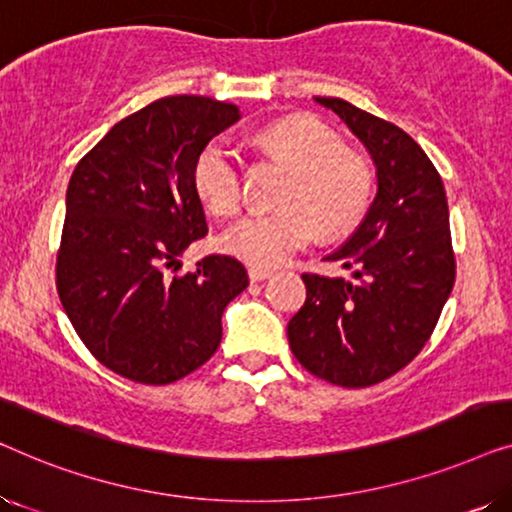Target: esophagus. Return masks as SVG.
I'll list each match as a JSON object with an SVG mask.
<instances>
[{
    "mask_svg": "<svg viewBox=\"0 0 512 512\" xmlns=\"http://www.w3.org/2000/svg\"><path fill=\"white\" fill-rule=\"evenodd\" d=\"M272 277V270L268 268H249V279L251 282H263V279Z\"/></svg>",
    "mask_w": 512,
    "mask_h": 512,
    "instance_id": "esophagus-1",
    "label": "esophagus"
}]
</instances>
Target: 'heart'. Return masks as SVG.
Listing matches in <instances>:
<instances>
[{
    "label": "heart",
    "instance_id": "heart-1",
    "mask_svg": "<svg viewBox=\"0 0 512 512\" xmlns=\"http://www.w3.org/2000/svg\"><path fill=\"white\" fill-rule=\"evenodd\" d=\"M258 149L293 170L279 212L242 216L221 235V249L240 261L268 268L310 247L324 230L338 237L363 219L373 198L375 174L368 158L352 149L333 128L314 116H289L254 135ZM193 188L216 216L242 207L244 172L233 149L214 139L193 163Z\"/></svg>",
    "mask_w": 512,
    "mask_h": 512
}]
</instances>
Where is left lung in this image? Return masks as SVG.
I'll return each mask as SVG.
<instances>
[{
	"label": "left lung",
	"instance_id": "1",
	"mask_svg": "<svg viewBox=\"0 0 512 512\" xmlns=\"http://www.w3.org/2000/svg\"><path fill=\"white\" fill-rule=\"evenodd\" d=\"M366 144L377 195L345 247L326 256L354 279L305 272V305L289 321V345L321 380L347 389L377 384L429 342L454 263L443 179L408 132L340 97H314Z\"/></svg>",
	"mask_w": 512,
	"mask_h": 512
}]
</instances>
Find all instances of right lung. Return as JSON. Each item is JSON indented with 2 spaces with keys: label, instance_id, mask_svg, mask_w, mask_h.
I'll return each instance as SVG.
<instances>
[{
  "label": "right lung",
  "instance_id": "obj_1",
  "mask_svg": "<svg viewBox=\"0 0 512 512\" xmlns=\"http://www.w3.org/2000/svg\"><path fill=\"white\" fill-rule=\"evenodd\" d=\"M237 118L212 97H160L118 121L69 179L60 303L88 352L132 382H177L212 359L223 307L249 286L244 265L221 254L167 275L207 235L195 158Z\"/></svg>",
  "mask_w": 512,
  "mask_h": 512
}]
</instances>
